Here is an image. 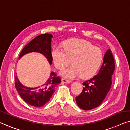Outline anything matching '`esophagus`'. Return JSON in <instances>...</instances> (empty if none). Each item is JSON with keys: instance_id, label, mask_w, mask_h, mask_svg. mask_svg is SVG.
Wrapping results in <instances>:
<instances>
[{"instance_id": "1", "label": "esophagus", "mask_w": 130, "mask_h": 130, "mask_svg": "<svg viewBox=\"0 0 130 130\" xmlns=\"http://www.w3.org/2000/svg\"><path fill=\"white\" fill-rule=\"evenodd\" d=\"M62 82L63 83H70V81L69 80H67V79H65V78H62Z\"/></svg>"}]
</instances>
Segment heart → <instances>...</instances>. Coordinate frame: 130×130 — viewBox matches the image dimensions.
<instances>
[{"instance_id":"heart-1","label":"heart","mask_w":130,"mask_h":130,"mask_svg":"<svg viewBox=\"0 0 130 130\" xmlns=\"http://www.w3.org/2000/svg\"><path fill=\"white\" fill-rule=\"evenodd\" d=\"M63 47L55 46L52 50L53 62L57 69H63L71 61L72 67L60 72L61 76L68 78L81 76L83 79H88L95 75L103 58L99 48L87 41L77 39L65 41Z\"/></svg>"}]
</instances>
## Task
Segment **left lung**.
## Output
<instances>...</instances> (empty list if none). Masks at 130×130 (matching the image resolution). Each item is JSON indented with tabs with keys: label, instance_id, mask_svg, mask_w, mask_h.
Wrapping results in <instances>:
<instances>
[{
	"label": "left lung",
	"instance_id": "8db88e82",
	"mask_svg": "<svg viewBox=\"0 0 130 130\" xmlns=\"http://www.w3.org/2000/svg\"><path fill=\"white\" fill-rule=\"evenodd\" d=\"M115 62L111 50L108 49L103 58V63L98 73L91 80L83 82L84 88L76 101L78 106L84 110L98 107L104 100L112 85V76Z\"/></svg>",
	"mask_w": 130,
	"mask_h": 130
}]
</instances>
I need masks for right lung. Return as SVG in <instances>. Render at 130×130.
Listing matches in <instances>:
<instances>
[{"instance_id":"obj_1","label":"right lung","mask_w":130,"mask_h":130,"mask_svg":"<svg viewBox=\"0 0 130 130\" xmlns=\"http://www.w3.org/2000/svg\"><path fill=\"white\" fill-rule=\"evenodd\" d=\"M51 34L39 35L26 45L21 52L19 59L31 52H38L45 56L49 64L52 63ZM61 78L57 77L54 72H51L49 78L40 86L30 88L22 84L18 78L15 77V88L23 100L27 104L36 107H41L49 102L55 91V87L61 83Z\"/></svg>"}]
</instances>
